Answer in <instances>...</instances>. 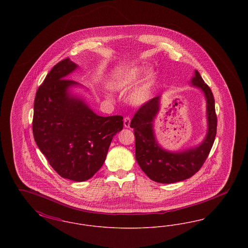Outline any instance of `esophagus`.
I'll return each mask as SVG.
<instances>
[{
  "label": "esophagus",
  "instance_id": "34e87169",
  "mask_svg": "<svg viewBox=\"0 0 248 248\" xmlns=\"http://www.w3.org/2000/svg\"><path fill=\"white\" fill-rule=\"evenodd\" d=\"M130 123H131V118L130 117H125L124 119V127L128 128L130 126Z\"/></svg>",
  "mask_w": 248,
  "mask_h": 248
}]
</instances>
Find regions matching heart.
<instances>
[{
	"label": "heart",
	"instance_id": "heart-1",
	"mask_svg": "<svg viewBox=\"0 0 248 248\" xmlns=\"http://www.w3.org/2000/svg\"><path fill=\"white\" fill-rule=\"evenodd\" d=\"M144 71L145 70L141 67H136L124 72L113 81V88L120 91L128 90L141 79ZM154 82L155 75L153 71H149L143 82L133 90L130 95L131 102L135 105H142L146 103L152 97Z\"/></svg>",
	"mask_w": 248,
	"mask_h": 248
}]
</instances>
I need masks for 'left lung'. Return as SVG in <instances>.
Returning a JSON list of instances; mask_svg holds the SVG:
<instances>
[{
  "instance_id": "left-lung-1",
  "label": "left lung",
  "mask_w": 248,
  "mask_h": 248,
  "mask_svg": "<svg viewBox=\"0 0 248 248\" xmlns=\"http://www.w3.org/2000/svg\"><path fill=\"white\" fill-rule=\"evenodd\" d=\"M191 83L202 90L207 103L208 132L198 147L180 153H169L158 145L153 123L159 111L160 96L144 103L131 121L130 127L134 128L136 140V160L142 171L155 182L169 184L192 177L200 170L212 149L217 125L214 95L198 71H195Z\"/></svg>"
}]
</instances>
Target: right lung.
<instances>
[{
    "instance_id": "obj_1",
    "label": "right lung",
    "mask_w": 248,
    "mask_h": 248,
    "mask_svg": "<svg viewBox=\"0 0 248 248\" xmlns=\"http://www.w3.org/2000/svg\"><path fill=\"white\" fill-rule=\"evenodd\" d=\"M76 68L65 59L49 71L36 92L32 131L37 146L59 176L81 182L103 165L124 118L98 116L69 94V87L77 83L66 76Z\"/></svg>"
}]
</instances>
